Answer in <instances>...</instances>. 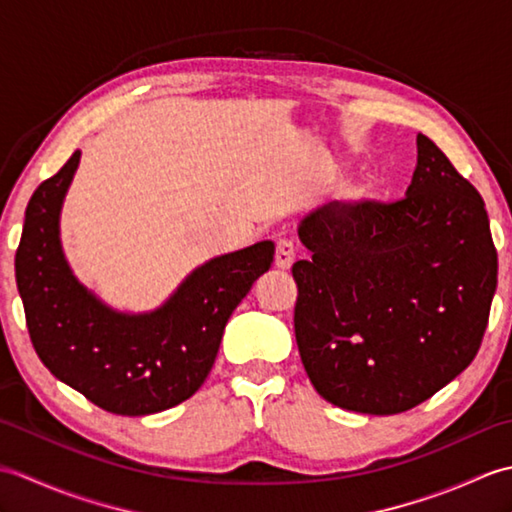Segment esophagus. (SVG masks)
Masks as SVG:
<instances>
[{"label": "esophagus", "mask_w": 512, "mask_h": 512, "mask_svg": "<svg viewBox=\"0 0 512 512\" xmlns=\"http://www.w3.org/2000/svg\"><path fill=\"white\" fill-rule=\"evenodd\" d=\"M292 264H295V244L290 239H279L275 250V266L288 270Z\"/></svg>", "instance_id": "esophagus-1"}]
</instances>
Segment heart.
Masks as SVG:
<instances>
[{
	"label": "heart",
	"instance_id": "b5f03b06",
	"mask_svg": "<svg viewBox=\"0 0 512 512\" xmlns=\"http://www.w3.org/2000/svg\"><path fill=\"white\" fill-rule=\"evenodd\" d=\"M352 198H358V195H356V193H354V195H352Z\"/></svg>",
	"mask_w": 512,
	"mask_h": 512
}]
</instances>
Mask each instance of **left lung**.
I'll list each match as a JSON object with an SVG mask.
<instances>
[{
  "label": "left lung",
  "mask_w": 512,
  "mask_h": 512,
  "mask_svg": "<svg viewBox=\"0 0 512 512\" xmlns=\"http://www.w3.org/2000/svg\"><path fill=\"white\" fill-rule=\"evenodd\" d=\"M394 204L328 202L297 233L295 336L310 383L332 405L391 416L471 365L497 288L482 195L433 140Z\"/></svg>",
  "instance_id": "1"
}]
</instances>
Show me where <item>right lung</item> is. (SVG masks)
<instances>
[{"label": "right lung", "instance_id": "obj_1", "mask_svg": "<svg viewBox=\"0 0 512 512\" xmlns=\"http://www.w3.org/2000/svg\"><path fill=\"white\" fill-rule=\"evenodd\" d=\"M74 151L41 182L15 255L30 341L61 383L118 416H149L191 398L209 376L226 321L273 264L270 239L204 262L149 312H123L83 286L65 259L61 209Z\"/></svg>", "mask_w": 512, "mask_h": 512}]
</instances>
